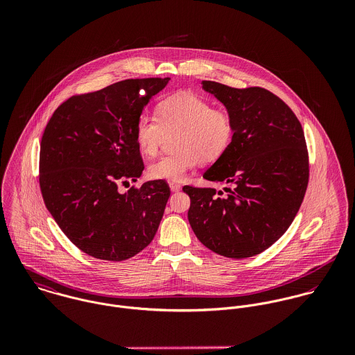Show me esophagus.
<instances>
[{
    "label": "esophagus",
    "instance_id": "34e87169",
    "mask_svg": "<svg viewBox=\"0 0 355 355\" xmlns=\"http://www.w3.org/2000/svg\"><path fill=\"white\" fill-rule=\"evenodd\" d=\"M169 187H171V190H172V191H175V193L182 190V186H180V184H178V183H175V182H171V183H169Z\"/></svg>",
    "mask_w": 355,
    "mask_h": 355
}]
</instances>
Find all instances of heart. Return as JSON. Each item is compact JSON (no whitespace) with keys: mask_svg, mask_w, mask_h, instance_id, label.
Returning a JSON list of instances; mask_svg holds the SVG:
<instances>
[{"mask_svg":"<svg viewBox=\"0 0 355 355\" xmlns=\"http://www.w3.org/2000/svg\"><path fill=\"white\" fill-rule=\"evenodd\" d=\"M175 134V152L162 155L148 169L154 180L178 182L200 162L209 164L230 149L235 123L232 116L193 93L173 94L158 103L157 116L142 113L135 124V139L142 154L154 157L166 135Z\"/></svg>","mask_w":355,"mask_h":355,"instance_id":"1","label":"heart"}]
</instances>
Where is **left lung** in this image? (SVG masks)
Returning a JSON list of instances; mask_svg holds the SVG:
<instances>
[{"mask_svg": "<svg viewBox=\"0 0 355 355\" xmlns=\"http://www.w3.org/2000/svg\"><path fill=\"white\" fill-rule=\"evenodd\" d=\"M235 123L227 153L203 175L227 183L184 186L189 221L200 242L228 258H249L270 248L295 218L309 182L304 130L291 107L262 87L234 89L203 80Z\"/></svg>", "mask_w": 355, "mask_h": 355, "instance_id": "obj_1", "label": "left lung"}]
</instances>
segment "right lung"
<instances>
[{"label":"right lung","instance_id":"right-lung-1","mask_svg":"<svg viewBox=\"0 0 355 355\" xmlns=\"http://www.w3.org/2000/svg\"><path fill=\"white\" fill-rule=\"evenodd\" d=\"M169 78L127 79L62 102L40 152L44 202L67 238L98 259L123 261L154 238L171 196L165 180L132 186L145 164L135 139L144 107Z\"/></svg>","mask_w":355,"mask_h":355}]
</instances>
